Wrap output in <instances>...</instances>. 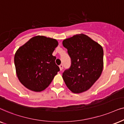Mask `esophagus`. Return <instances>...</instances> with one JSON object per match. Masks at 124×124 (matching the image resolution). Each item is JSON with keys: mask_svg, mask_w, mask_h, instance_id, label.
I'll return each mask as SVG.
<instances>
[{"mask_svg": "<svg viewBox=\"0 0 124 124\" xmlns=\"http://www.w3.org/2000/svg\"><path fill=\"white\" fill-rule=\"evenodd\" d=\"M59 69H60V70L61 71L62 70V69H63V65H62V64H61V65L59 66Z\"/></svg>", "mask_w": 124, "mask_h": 124, "instance_id": "esophagus-1", "label": "esophagus"}]
</instances>
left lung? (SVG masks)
I'll list each match as a JSON object with an SVG mask.
<instances>
[{
	"label": "left lung",
	"instance_id": "8db88e82",
	"mask_svg": "<svg viewBox=\"0 0 124 124\" xmlns=\"http://www.w3.org/2000/svg\"><path fill=\"white\" fill-rule=\"evenodd\" d=\"M62 44L67 49L71 62L70 68L62 74L66 85L73 93L88 90L103 71V47L84 34L64 39Z\"/></svg>",
	"mask_w": 124,
	"mask_h": 124
}]
</instances>
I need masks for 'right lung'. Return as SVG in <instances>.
<instances>
[{
	"instance_id": "obj_1",
	"label": "right lung",
	"mask_w": 124,
	"mask_h": 124,
	"mask_svg": "<svg viewBox=\"0 0 124 124\" xmlns=\"http://www.w3.org/2000/svg\"><path fill=\"white\" fill-rule=\"evenodd\" d=\"M58 45L55 39L37 36L32 37L16 51L14 57L18 79L26 88L40 92L49 86L59 67L52 55Z\"/></svg>"
}]
</instances>
